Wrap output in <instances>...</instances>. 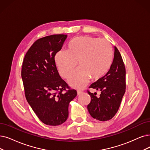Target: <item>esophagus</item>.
Returning <instances> with one entry per match:
<instances>
[{"label":"esophagus","instance_id":"1","mask_svg":"<svg viewBox=\"0 0 150 150\" xmlns=\"http://www.w3.org/2000/svg\"><path fill=\"white\" fill-rule=\"evenodd\" d=\"M82 91H77V95H80V94H81L82 93Z\"/></svg>","mask_w":150,"mask_h":150}]
</instances>
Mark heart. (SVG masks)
I'll return each instance as SVG.
<instances>
[{"mask_svg":"<svg viewBox=\"0 0 150 150\" xmlns=\"http://www.w3.org/2000/svg\"><path fill=\"white\" fill-rule=\"evenodd\" d=\"M112 57L111 46L108 41L85 36L71 40L68 52L59 51L55 60L59 74L64 78H68L78 62L79 67L70 76L68 81L71 87L82 88L91 77L97 79L108 71Z\"/></svg>","mask_w":150,"mask_h":150,"instance_id":"obj_1","label":"heart"}]
</instances>
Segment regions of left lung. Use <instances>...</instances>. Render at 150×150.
Masks as SVG:
<instances>
[{"mask_svg": "<svg viewBox=\"0 0 150 150\" xmlns=\"http://www.w3.org/2000/svg\"><path fill=\"white\" fill-rule=\"evenodd\" d=\"M112 64L107 73L92 83L89 88L100 90L101 94L87 90L91 101L87 110L91 116L100 121H108L115 116L125 92V68L120 52L115 46Z\"/></svg>", "mask_w": 150, "mask_h": 150, "instance_id": "obj_1", "label": "left lung"}]
</instances>
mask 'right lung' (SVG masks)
<instances>
[{
    "label": "right lung",
    "instance_id": "right-lung-1",
    "mask_svg": "<svg viewBox=\"0 0 150 150\" xmlns=\"http://www.w3.org/2000/svg\"><path fill=\"white\" fill-rule=\"evenodd\" d=\"M67 38V35L54 34L38 39L23 62L21 77L26 98L40 120L49 125L67 121L69 103L77 95L76 90L59 76L55 64V56Z\"/></svg>",
    "mask_w": 150,
    "mask_h": 150
}]
</instances>
